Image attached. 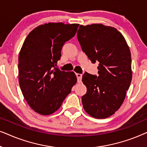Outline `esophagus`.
Returning a JSON list of instances; mask_svg holds the SVG:
<instances>
[{"instance_id":"1","label":"esophagus","mask_w":147,"mask_h":147,"mask_svg":"<svg viewBox=\"0 0 147 147\" xmlns=\"http://www.w3.org/2000/svg\"><path fill=\"white\" fill-rule=\"evenodd\" d=\"M76 76H77L78 78V82H80L82 80V74H76Z\"/></svg>"}]
</instances>
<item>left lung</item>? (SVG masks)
<instances>
[{"label":"left lung","instance_id":"8db88e82","mask_svg":"<svg viewBox=\"0 0 147 147\" xmlns=\"http://www.w3.org/2000/svg\"><path fill=\"white\" fill-rule=\"evenodd\" d=\"M77 37L98 75L85 72L82 82L87 92L82 98L85 111L92 117L106 118L119 109L132 80L131 53L123 35L102 24L80 25Z\"/></svg>","mask_w":147,"mask_h":147}]
</instances>
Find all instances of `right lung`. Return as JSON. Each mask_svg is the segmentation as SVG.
Returning a JSON list of instances; mask_svg holds the SVG:
<instances>
[{
  "label": "right lung",
  "mask_w": 147,
  "mask_h": 147,
  "mask_svg": "<svg viewBox=\"0 0 147 147\" xmlns=\"http://www.w3.org/2000/svg\"><path fill=\"white\" fill-rule=\"evenodd\" d=\"M78 24L49 23L34 29L24 41L19 56V82L32 109L41 115L57 110L77 82L73 71L56 67L66 41L75 36Z\"/></svg>",
  "instance_id": "1"
}]
</instances>
